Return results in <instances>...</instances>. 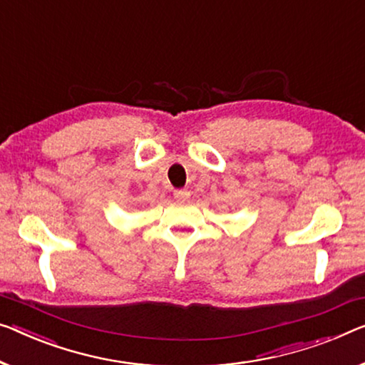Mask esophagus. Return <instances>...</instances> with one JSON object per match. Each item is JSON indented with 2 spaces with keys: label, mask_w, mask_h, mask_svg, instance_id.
Wrapping results in <instances>:
<instances>
[{
  "label": "esophagus",
  "mask_w": 365,
  "mask_h": 365,
  "mask_svg": "<svg viewBox=\"0 0 365 365\" xmlns=\"http://www.w3.org/2000/svg\"><path fill=\"white\" fill-rule=\"evenodd\" d=\"M173 197L177 200H187L190 198V192L188 190H175V192H173Z\"/></svg>",
  "instance_id": "obj_1"
}]
</instances>
